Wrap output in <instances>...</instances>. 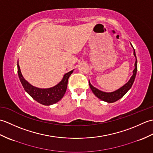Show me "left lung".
I'll return each instance as SVG.
<instances>
[{
	"label": "left lung",
	"mask_w": 153,
	"mask_h": 153,
	"mask_svg": "<svg viewBox=\"0 0 153 153\" xmlns=\"http://www.w3.org/2000/svg\"><path fill=\"white\" fill-rule=\"evenodd\" d=\"M134 54L136 58V61L135 62V69L134 70V71H133L134 74H133V76L131 77V78L129 79V82L127 83H126L123 87H122L121 88H120L119 89L116 90L115 91L112 92V93H105V92L101 91L97 89L95 87H93L89 82L90 88L91 89L93 93L95 94V96H97L99 99H101L102 100H104V101L105 102H114L117 101V100H119L120 99H121L122 97L128 91L129 89L131 88L133 83L134 82L136 74H137V58H136L134 48Z\"/></svg>",
	"instance_id": "left-lung-1"
}]
</instances>
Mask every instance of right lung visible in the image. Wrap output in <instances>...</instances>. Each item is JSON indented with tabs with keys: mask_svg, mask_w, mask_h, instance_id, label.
<instances>
[{
	"mask_svg": "<svg viewBox=\"0 0 153 153\" xmlns=\"http://www.w3.org/2000/svg\"><path fill=\"white\" fill-rule=\"evenodd\" d=\"M73 71L71 70L65 74L62 80L56 86L48 89H39L32 86L24 78L18 63V76L25 91L34 100L43 105H53L62 98L67 89L68 78Z\"/></svg>",
	"mask_w": 153,
	"mask_h": 153,
	"instance_id": "obj_1",
	"label": "right lung"
}]
</instances>
